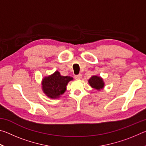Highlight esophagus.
<instances>
[{
  "label": "esophagus",
  "mask_w": 146,
  "mask_h": 146,
  "mask_svg": "<svg viewBox=\"0 0 146 146\" xmlns=\"http://www.w3.org/2000/svg\"><path fill=\"white\" fill-rule=\"evenodd\" d=\"M75 79H81L82 78V75H81V74H78V75H75Z\"/></svg>",
  "instance_id": "34e87169"
}]
</instances>
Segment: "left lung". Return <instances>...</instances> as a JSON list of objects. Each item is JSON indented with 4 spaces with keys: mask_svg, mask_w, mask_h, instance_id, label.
I'll list each match as a JSON object with an SVG mask.
<instances>
[{
    "mask_svg": "<svg viewBox=\"0 0 146 146\" xmlns=\"http://www.w3.org/2000/svg\"><path fill=\"white\" fill-rule=\"evenodd\" d=\"M88 82L91 87L97 90H100L101 89L104 88V83L103 82L102 78H100V76H91V78L89 80Z\"/></svg>",
    "mask_w": 146,
    "mask_h": 146,
    "instance_id": "left-lung-1",
    "label": "left lung"
}]
</instances>
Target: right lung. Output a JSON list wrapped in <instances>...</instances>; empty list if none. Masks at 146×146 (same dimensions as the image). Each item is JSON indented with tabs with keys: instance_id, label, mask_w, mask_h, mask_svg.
<instances>
[{
	"instance_id": "obj_1",
	"label": "right lung",
	"mask_w": 146,
	"mask_h": 146,
	"mask_svg": "<svg viewBox=\"0 0 146 146\" xmlns=\"http://www.w3.org/2000/svg\"><path fill=\"white\" fill-rule=\"evenodd\" d=\"M73 78L70 76H61L58 71L43 79L42 90L49 97L56 98L65 92L66 86Z\"/></svg>"
}]
</instances>
